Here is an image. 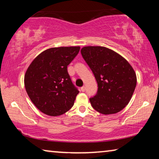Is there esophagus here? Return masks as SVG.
Wrapping results in <instances>:
<instances>
[{"mask_svg":"<svg viewBox=\"0 0 159 159\" xmlns=\"http://www.w3.org/2000/svg\"><path fill=\"white\" fill-rule=\"evenodd\" d=\"M80 90H81L82 92H85V87H84V86H83V87H81V88H80Z\"/></svg>","mask_w":159,"mask_h":159,"instance_id":"esophagus-1","label":"esophagus"}]
</instances>
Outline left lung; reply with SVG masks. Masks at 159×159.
<instances>
[{"instance_id": "obj_1", "label": "left lung", "mask_w": 159, "mask_h": 159, "mask_svg": "<svg viewBox=\"0 0 159 159\" xmlns=\"http://www.w3.org/2000/svg\"><path fill=\"white\" fill-rule=\"evenodd\" d=\"M80 52L98 85L97 94L90 98L93 109L104 115L121 111L136 87L133 67L119 54L105 47H83Z\"/></svg>"}]
</instances>
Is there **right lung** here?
<instances>
[{
  "label": "right lung",
  "mask_w": 159,
  "mask_h": 159,
  "mask_svg": "<svg viewBox=\"0 0 159 159\" xmlns=\"http://www.w3.org/2000/svg\"><path fill=\"white\" fill-rule=\"evenodd\" d=\"M79 50V46L50 48L39 54L26 70V93L45 114L57 116L73 107L79 91L71 81L67 66Z\"/></svg>",
  "instance_id": "1"
}]
</instances>
